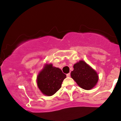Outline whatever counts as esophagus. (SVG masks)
I'll return each mask as SVG.
<instances>
[{
  "label": "esophagus",
  "instance_id": "esophagus-1",
  "mask_svg": "<svg viewBox=\"0 0 121 121\" xmlns=\"http://www.w3.org/2000/svg\"><path fill=\"white\" fill-rule=\"evenodd\" d=\"M66 76H67L68 77H69L70 76V73H68V74H66Z\"/></svg>",
  "mask_w": 121,
  "mask_h": 121
}]
</instances>
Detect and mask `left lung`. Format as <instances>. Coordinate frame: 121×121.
<instances>
[{
	"label": "left lung",
	"mask_w": 121,
	"mask_h": 121,
	"mask_svg": "<svg viewBox=\"0 0 121 121\" xmlns=\"http://www.w3.org/2000/svg\"><path fill=\"white\" fill-rule=\"evenodd\" d=\"M73 68L70 76L80 87L85 90H91L97 84L98 74L84 61L81 60L75 64Z\"/></svg>",
	"instance_id": "obj_1"
}]
</instances>
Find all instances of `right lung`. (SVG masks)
I'll return each instance as SVG.
<instances>
[{"label":"right lung","mask_w":121,"mask_h":121,"mask_svg":"<svg viewBox=\"0 0 121 121\" xmlns=\"http://www.w3.org/2000/svg\"><path fill=\"white\" fill-rule=\"evenodd\" d=\"M66 77L59 68L54 67L52 64H46L37 76V86L43 94L51 96L61 88Z\"/></svg>","instance_id":"right-lung-1"}]
</instances>
